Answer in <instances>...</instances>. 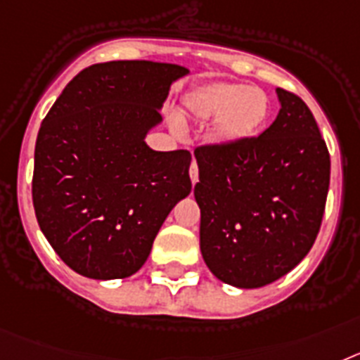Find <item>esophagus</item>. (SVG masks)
Listing matches in <instances>:
<instances>
[{
    "label": "esophagus",
    "instance_id": "esophagus-1",
    "mask_svg": "<svg viewBox=\"0 0 360 360\" xmlns=\"http://www.w3.org/2000/svg\"><path fill=\"white\" fill-rule=\"evenodd\" d=\"M190 179H192V184H195L199 181V168L195 161H193L192 167H190Z\"/></svg>",
    "mask_w": 360,
    "mask_h": 360
}]
</instances>
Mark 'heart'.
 Here are the masks:
<instances>
[{
	"mask_svg": "<svg viewBox=\"0 0 360 360\" xmlns=\"http://www.w3.org/2000/svg\"><path fill=\"white\" fill-rule=\"evenodd\" d=\"M183 112L193 121H212L214 139L233 145L254 136L270 114V99L262 90L245 83L214 79L186 94Z\"/></svg>",
	"mask_w": 360,
	"mask_h": 360,
	"instance_id": "b5f03b06",
	"label": "heart"
}]
</instances>
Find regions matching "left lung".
Wrapping results in <instances>:
<instances>
[{"instance_id":"1","label":"left lung","mask_w":360,"mask_h":360,"mask_svg":"<svg viewBox=\"0 0 360 360\" xmlns=\"http://www.w3.org/2000/svg\"><path fill=\"white\" fill-rule=\"evenodd\" d=\"M261 136L193 150L206 266L237 288H261L299 264L317 239L330 186V152L293 92Z\"/></svg>"}]
</instances>
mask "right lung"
Instances as JSON below:
<instances>
[{"instance_id":"right-lung-1","label":"right lung","mask_w":360,"mask_h":360,"mask_svg":"<svg viewBox=\"0 0 360 360\" xmlns=\"http://www.w3.org/2000/svg\"><path fill=\"white\" fill-rule=\"evenodd\" d=\"M184 74L179 65L152 61L92 65L45 115L34 210L50 246L79 275L136 274L167 215L192 190L188 150L155 152L145 143L172 81Z\"/></svg>"}]
</instances>
